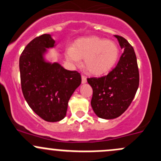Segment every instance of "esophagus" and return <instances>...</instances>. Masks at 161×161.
<instances>
[{"mask_svg": "<svg viewBox=\"0 0 161 161\" xmlns=\"http://www.w3.org/2000/svg\"><path fill=\"white\" fill-rule=\"evenodd\" d=\"M86 82H87V80H86V77L85 75H82V83L84 84V83H86Z\"/></svg>", "mask_w": 161, "mask_h": 161, "instance_id": "34e87169", "label": "esophagus"}]
</instances>
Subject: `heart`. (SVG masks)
Listing matches in <instances>:
<instances>
[{
  "instance_id": "1",
  "label": "heart",
  "mask_w": 161,
  "mask_h": 161,
  "mask_svg": "<svg viewBox=\"0 0 161 161\" xmlns=\"http://www.w3.org/2000/svg\"><path fill=\"white\" fill-rule=\"evenodd\" d=\"M119 54L115 42L98 38L78 40L73 48L69 47L65 52L67 61L72 65H79L80 58L85 59L86 69L94 75L109 72L116 64Z\"/></svg>"
}]
</instances>
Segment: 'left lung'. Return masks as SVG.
<instances>
[{"instance_id": "obj_1", "label": "left lung", "mask_w": 161, "mask_h": 161, "mask_svg": "<svg viewBox=\"0 0 161 161\" xmlns=\"http://www.w3.org/2000/svg\"><path fill=\"white\" fill-rule=\"evenodd\" d=\"M124 49L116 66L107 75L87 79L93 93L91 106L99 118L119 117L129 107L139 86V70L136 54L124 38L114 35Z\"/></svg>"}]
</instances>
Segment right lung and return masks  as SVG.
Listing matches in <instances>:
<instances>
[{
	"instance_id": "add662e5",
	"label": "right lung",
	"mask_w": 161,
	"mask_h": 161,
	"mask_svg": "<svg viewBox=\"0 0 161 161\" xmlns=\"http://www.w3.org/2000/svg\"><path fill=\"white\" fill-rule=\"evenodd\" d=\"M55 46L52 35L45 34L31 41L19 59L24 97L32 110L47 122L65 118L69 99L82 82L78 72L45 59L47 48Z\"/></svg>"
}]
</instances>
